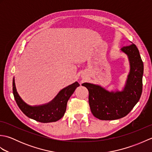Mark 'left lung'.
<instances>
[{"mask_svg": "<svg viewBox=\"0 0 152 152\" xmlns=\"http://www.w3.org/2000/svg\"><path fill=\"white\" fill-rule=\"evenodd\" d=\"M127 55L130 70L121 91H108L103 87L83 83L89 91V104L93 115L101 120H114L125 117L139 101L142 91L144 64L136 45L122 48Z\"/></svg>", "mask_w": 152, "mask_h": 152, "instance_id": "obj_1", "label": "left lung"}]
</instances>
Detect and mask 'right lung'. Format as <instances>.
<instances>
[{
  "instance_id": "1",
  "label": "right lung",
  "mask_w": 152,
  "mask_h": 152,
  "mask_svg": "<svg viewBox=\"0 0 152 152\" xmlns=\"http://www.w3.org/2000/svg\"><path fill=\"white\" fill-rule=\"evenodd\" d=\"M12 86L13 94L16 103L25 115L41 123H50L57 121L63 117L66 112L67 102L80 84L75 82L61 89L50 102L38 106H30L23 101L16 89L14 78H13Z\"/></svg>"
}]
</instances>
